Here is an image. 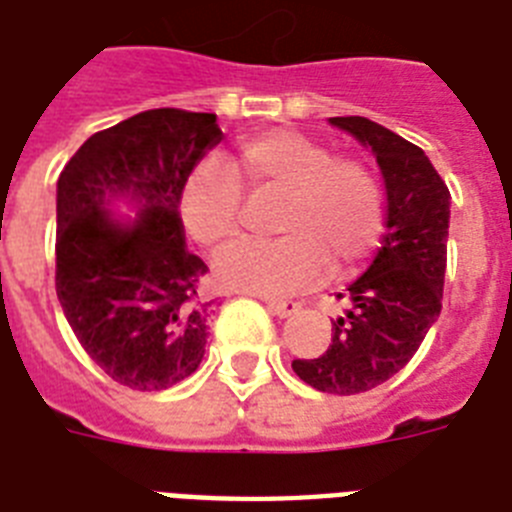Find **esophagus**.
I'll return each mask as SVG.
<instances>
[{"mask_svg":"<svg viewBox=\"0 0 512 512\" xmlns=\"http://www.w3.org/2000/svg\"><path fill=\"white\" fill-rule=\"evenodd\" d=\"M265 305H268V311L281 316V319H287V316L297 313V308H300L295 300H265Z\"/></svg>","mask_w":512,"mask_h":512,"instance_id":"obj_1","label":"esophagus"}]
</instances>
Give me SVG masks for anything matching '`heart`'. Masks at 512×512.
<instances>
[{
	"instance_id": "b5f03b06",
	"label": "heart",
	"mask_w": 512,
	"mask_h": 512,
	"mask_svg": "<svg viewBox=\"0 0 512 512\" xmlns=\"http://www.w3.org/2000/svg\"><path fill=\"white\" fill-rule=\"evenodd\" d=\"M279 199L273 241L236 244L215 263L223 287L284 295L348 276L380 244L385 193L364 159L335 154L329 143L297 130H265L239 140L233 170L201 159L180 191L188 236L207 249L231 244L244 228L247 196Z\"/></svg>"
}]
</instances>
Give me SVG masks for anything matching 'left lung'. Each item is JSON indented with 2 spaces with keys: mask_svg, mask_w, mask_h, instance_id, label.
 Returning a JSON list of instances; mask_svg holds the SVG:
<instances>
[{
  "mask_svg": "<svg viewBox=\"0 0 512 512\" xmlns=\"http://www.w3.org/2000/svg\"><path fill=\"white\" fill-rule=\"evenodd\" d=\"M377 156L388 191V231L369 271L348 287L329 348L292 369L321 393L356 396L401 372L441 313L449 188L420 146L366 116H332Z\"/></svg>",
  "mask_w": 512,
  "mask_h": 512,
  "instance_id": "1",
  "label": "left lung"
}]
</instances>
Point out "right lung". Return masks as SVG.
<instances>
[{
    "label": "right lung",
    "instance_id": "right-lung-1",
    "mask_svg": "<svg viewBox=\"0 0 512 512\" xmlns=\"http://www.w3.org/2000/svg\"><path fill=\"white\" fill-rule=\"evenodd\" d=\"M223 132L215 114L151 108L95 132L58 177L55 292L87 356L119 385L167 390L204 358L207 265L185 247L180 191ZM141 204L130 226L111 195Z\"/></svg>",
    "mask_w": 512,
    "mask_h": 512
}]
</instances>
